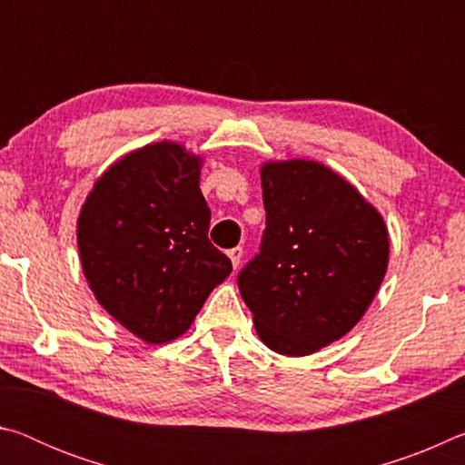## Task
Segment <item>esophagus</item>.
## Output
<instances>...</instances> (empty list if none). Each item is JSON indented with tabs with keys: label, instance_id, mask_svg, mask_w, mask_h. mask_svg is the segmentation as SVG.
Segmentation results:
<instances>
[{
	"label": "esophagus",
	"instance_id": "34e87169",
	"mask_svg": "<svg viewBox=\"0 0 465 465\" xmlns=\"http://www.w3.org/2000/svg\"><path fill=\"white\" fill-rule=\"evenodd\" d=\"M227 256H230V261L233 264V269H238L240 262H242V256H243V250L238 246V248H232L230 252H227Z\"/></svg>",
	"mask_w": 465,
	"mask_h": 465
}]
</instances>
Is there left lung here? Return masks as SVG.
Instances as JSON below:
<instances>
[{"instance_id":"obj_1","label":"left lung","mask_w":465,"mask_h":465,"mask_svg":"<svg viewBox=\"0 0 465 465\" xmlns=\"http://www.w3.org/2000/svg\"><path fill=\"white\" fill-rule=\"evenodd\" d=\"M261 178L266 230L238 287L261 341L305 357L351 332L371 305L388 271V227L320 162H266Z\"/></svg>"}]
</instances>
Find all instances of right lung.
I'll use <instances>...</instances> for the list:
<instances>
[{"mask_svg": "<svg viewBox=\"0 0 465 465\" xmlns=\"http://www.w3.org/2000/svg\"><path fill=\"white\" fill-rule=\"evenodd\" d=\"M203 160L174 141L114 162L82 204L77 248L98 303L147 344L184 334L232 272L209 242Z\"/></svg>", "mask_w": 465, "mask_h": 465, "instance_id": "right-lung-1", "label": "right lung"}]
</instances>
